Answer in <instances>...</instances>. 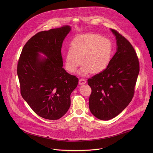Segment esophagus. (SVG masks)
Returning a JSON list of instances; mask_svg holds the SVG:
<instances>
[{
  "instance_id": "obj_1",
  "label": "esophagus",
  "mask_w": 153,
  "mask_h": 153,
  "mask_svg": "<svg viewBox=\"0 0 153 153\" xmlns=\"http://www.w3.org/2000/svg\"><path fill=\"white\" fill-rule=\"evenodd\" d=\"M86 84V81L85 79H80L79 80V84L82 85H84V84Z\"/></svg>"
}]
</instances>
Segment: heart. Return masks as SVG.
Returning a JSON list of instances; mask_svg holds the SVG:
<instances>
[{
	"mask_svg": "<svg viewBox=\"0 0 153 153\" xmlns=\"http://www.w3.org/2000/svg\"><path fill=\"white\" fill-rule=\"evenodd\" d=\"M112 46L108 39L95 33H86L76 36L71 42V48L66 52L65 67L73 73L82 63L79 74L83 76L91 72L98 74L109 65Z\"/></svg>",
	"mask_w": 153,
	"mask_h": 153,
	"instance_id": "obj_1",
	"label": "heart"
}]
</instances>
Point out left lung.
Returning a JSON list of instances; mask_svg holds the SVG:
<instances>
[{"mask_svg": "<svg viewBox=\"0 0 153 153\" xmlns=\"http://www.w3.org/2000/svg\"><path fill=\"white\" fill-rule=\"evenodd\" d=\"M115 36L117 51L102 72L88 79L92 89L89 107L101 120H109L120 114L131 102L140 71L136 52L124 36L110 29Z\"/></svg>", "mask_w": 153, "mask_h": 153, "instance_id": "8db88e82", "label": "left lung"}]
</instances>
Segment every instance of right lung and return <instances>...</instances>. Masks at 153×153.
<instances>
[{
  "instance_id": "right-lung-1",
  "label": "right lung",
  "mask_w": 153,
  "mask_h": 153,
  "mask_svg": "<svg viewBox=\"0 0 153 153\" xmlns=\"http://www.w3.org/2000/svg\"><path fill=\"white\" fill-rule=\"evenodd\" d=\"M71 30L65 25L38 33L25 45L18 61L22 97L45 119L56 120L65 114L78 85V78L62 68L61 48Z\"/></svg>"
}]
</instances>
